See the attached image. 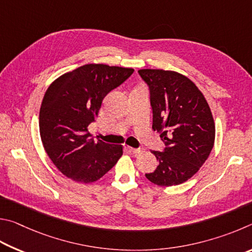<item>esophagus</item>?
<instances>
[{"label":"esophagus","instance_id":"obj_1","mask_svg":"<svg viewBox=\"0 0 252 252\" xmlns=\"http://www.w3.org/2000/svg\"><path fill=\"white\" fill-rule=\"evenodd\" d=\"M130 152L133 153V154H135V155H137V154L143 153L144 149L143 148H130Z\"/></svg>","mask_w":252,"mask_h":252}]
</instances>
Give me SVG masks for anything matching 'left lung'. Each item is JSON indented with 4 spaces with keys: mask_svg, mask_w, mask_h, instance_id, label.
<instances>
[{
    "mask_svg": "<svg viewBox=\"0 0 252 252\" xmlns=\"http://www.w3.org/2000/svg\"><path fill=\"white\" fill-rule=\"evenodd\" d=\"M149 90L153 129L160 131L161 152L152 151L158 166L146 178L158 186H176L191 178L207 160L215 142V123L202 93L184 75L139 69Z\"/></svg>",
    "mask_w": 252,
    "mask_h": 252,
    "instance_id": "1",
    "label": "left lung"
}]
</instances>
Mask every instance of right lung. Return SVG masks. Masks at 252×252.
<instances>
[{
    "instance_id": "add662e5",
    "label": "right lung",
    "mask_w": 252,
    "mask_h": 252,
    "mask_svg": "<svg viewBox=\"0 0 252 252\" xmlns=\"http://www.w3.org/2000/svg\"><path fill=\"white\" fill-rule=\"evenodd\" d=\"M133 73V68L87 64L47 88L39 109V134L48 157L66 177L94 183L123 155L121 145L95 140L88 126L98 116L105 96Z\"/></svg>"
}]
</instances>
